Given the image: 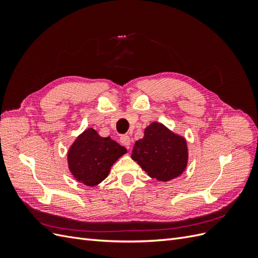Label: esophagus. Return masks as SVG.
I'll return each mask as SVG.
<instances>
[{"instance_id": "34e87169", "label": "esophagus", "mask_w": 258, "mask_h": 258, "mask_svg": "<svg viewBox=\"0 0 258 258\" xmlns=\"http://www.w3.org/2000/svg\"><path fill=\"white\" fill-rule=\"evenodd\" d=\"M120 143L124 146H129L130 143H131V140H130V137L128 135H123L120 137Z\"/></svg>"}]
</instances>
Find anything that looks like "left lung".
Masks as SVG:
<instances>
[{"instance_id":"8db88e82","label":"left lung","mask_w":258,"mask_h":258,"mask_svg":"<svg viewBox=\"0 0 258 258\" xmlns=\"http://www.w3.org/2000/svg\"><path fill=\"white\" fill-rule=\"evenodd\" d=\"M131 157L151 177L167 182L185 170L187 146L183 138L153 122L145 129L144 138L136 142Z\"/></svg>"}]
</instances>
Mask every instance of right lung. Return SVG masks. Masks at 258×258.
<instances>
[{
  "label": "right lung",
  "instance_id": "right-lung-1",
  "mask_svg": "<svg viewBox=\"0 0 258 258\" xmlns=\"http://www.w3.org/2000/svg\"><path fill=\"white\" fill-rule=\"evenodd\" d=\"M127 152L108 138H101L92 128L76 139L68 154L73 176L87 186H96L108 175L113 163Z\"/></svg>",
  "mask_w": 258,
  "mask_h": 258
}]
</instances>
